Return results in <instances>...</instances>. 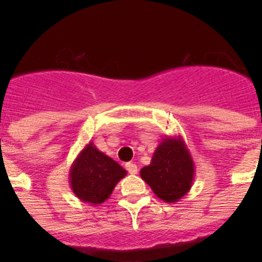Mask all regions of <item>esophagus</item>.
Here are the masks:
<instances>
[{
	"label": "esophagus",
	"mask_w": 262,
	"mask_h": 262,
	"mask_svg": "<svg viewBox=\"0 0 262 262\" xmlns=\"http://www.w3.org/2000/svg\"><path fill=\"white\" fill-rule=\"evenodd\" d=\"M126 170L129 174H137V171H139V168H137V164L135 163H126Z\"/></svg>",
	"instance_id": "1"
}]
</instances>
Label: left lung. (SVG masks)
<instances>
[{
    "label": "left lung",
    "instance_id": "8db88e82",
    "mask_svg": "<svg viewBox=\"0 0 262 262\" xmlns=\"http://www.w3.org/2000/svg\"><path fill=\"white\" fill-rule=\"evenodd\" d=\"M156 197L177 203L186 195L194 181V162L181 136L166 137L152 155L151 164L140 170Z\"/></svg>",
    "mask_w": 262,
    "mask_h": 262
}]
</instances>
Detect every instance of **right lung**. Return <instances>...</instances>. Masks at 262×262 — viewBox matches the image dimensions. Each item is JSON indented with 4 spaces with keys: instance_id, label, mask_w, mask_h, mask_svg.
<instances>
[{
    "instance_id": "right-lung-1",
    "label": "right lung",
    "mask_w": 262,
    "mask_h": 262,
    "mask_svg": "<svg viewBox=\"0 0 262 262\" xmlns=\"http://www.w3.org/2000/svg\"><path fill=\"white\" fill-rule=\"evenodd\" d=\"M125 175L126 170L122 166L90 141L72 163L69 183L77 199L91 205H99L110 197Z\"/></svg>"
}]
</instances>
